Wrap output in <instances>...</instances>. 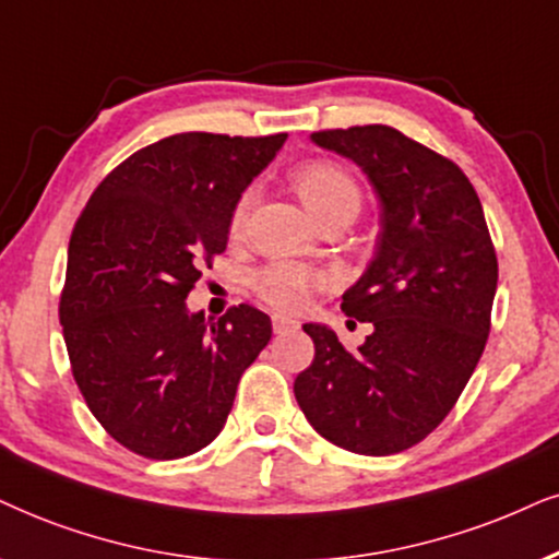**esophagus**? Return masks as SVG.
<instances>
[{
  "label": "esophagus",
  "instance_id": "esophagus-1",
  "mask_svg": "<svg viewBox=\"0 0 559 559\" xmlns=\"http://www.w3.org/2000/svg\"><path fill=\"white\" fill-rule=\"evenodd\" d=\"M299 330V320H292L286 314H273V332L275 335H284V332Z\"/></svg>",
  "mask_w": 559,
  "mask_h": 559
}]
</instances>
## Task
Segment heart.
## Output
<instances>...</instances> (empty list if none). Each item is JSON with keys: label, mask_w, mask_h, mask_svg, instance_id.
<instances>
[{"label": "heart", "mask_w": 559, "mask_h": 559, "mask_svg": "<svg viewBox=\"0 0 559 559\" xmlns=\"http://www.w3.org/2000/svg\"><path fill=\"white\" fill-rule=\"evenodd\" d=\"M294 186L299 190L301 201L317 218L337 206H356L361 201L358 182L335 162L314 159L296 169ZM252 203V188L239 195L235 211H231V231L245 227L247 211ZM335 284V275L322 267L296 263V260H271L252 273V288L260 299L284 312H299L309 304L317 292H324Z\"/></svg>", "instance_id": "heart-1"}]
</instances>
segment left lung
Wrapping results in <instances>:
<instances>
[{"instance_id":"obj_1","label":"left lung","mask_w":559,"mask_h":559,"mask_svg":"<svg viewBox=\"0 0 559 559\" xmlns=\"http://www.w3.org/2000/svg\"><path fill=\"white\" fill-rule=\"evenodd\" d=\"M356 162L381 203L377 255L343 294V312L371 322L356 353L322 324H304L314 361L294 381L312 428L369 456L405 451L441 426L490 335L498 258L483 203L449 157L392 126L312 133Z\"/></svg>"}]
</instances>
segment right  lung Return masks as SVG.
<instances>
[{
  "mask_svg": "<svg viewBox=\"0 0 559 559\" xmlns=\"http://www.w3.org/2000/svg\"><path fill=\"white\" fill-rule=\"evenodd\" d=\"M284 141L203 131L154 141L110 169L76 218L63 343L90 413L133 454L209 447L271 341V317L250 304L211 322L186 299L203 263L227 250L239 195Z\"/></svg>",
  "mask_w": 559,
  "mask_h": 559,
  "instance_id": "add662e5",
  "label": "right lung"
}]
</instances>
